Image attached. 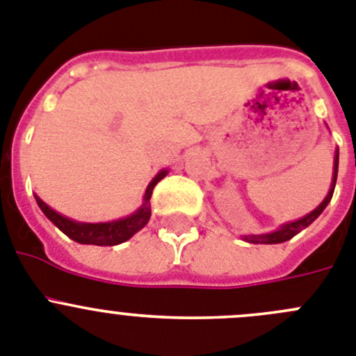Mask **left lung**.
<instances>
[{"label": "left lung", "mask_w": 356, "mask_h": 356, "mask_svg": "<svg viewBox=\"0 0 356 356\" xmlns=\"http://www.w3.org/2000/svg\"><path fill=\"white\" fill-rule=\"evenodd\" d=\"M337 170H339V149L335 152V158H334V177H332V186H330V191L328 195L325 197V200L319 204L312 213L305 214L303 218L296 220V222H291V223H284L282 227H278L277 230L270 234H259V236H243V239L248 243H261V245H277V243H284V241H289L291 238H294L298 232H302L303 229L310 225V223L319 216V214L325 211V207L328 206L330 200H332V195H334L335 190V182H337Z\"/></svg>", "instance_id": "8db88e82"}]
</instances>
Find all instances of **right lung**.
Here are the masks:
<instances>
[{
    "label": "right lung",
    "instance_id": "add662e5",
    "mask_svg": "<svg viewBox=\"0 0 356 356\" xmlns=\"http://www.w3.org/2000/svg\"><path fill=\"white\" fill-rule=\"evenodd\" d=\"M168 174V170H161L156 175L150 184L147 186L145 195H143V204L136 213H133L131 216L122 218V220H115V222H106V223H81L74 222V220H69V218L62 216L60 213H56L54 209H51L46 202L40 200V197L35 195V200H37L38 207L42 209V213L49 218L54 225L58 227L65 236H69L70 239H74L76 243H81V245H97V246H115L120 245V243L127 241L129 238H133L134 234L138 232L140 229L149 223L150 220V195L154 186L161 181L165 175Z\"/></svg>",
    "mask_w": 356,
    "mask_h": 356
}]
</instances>
